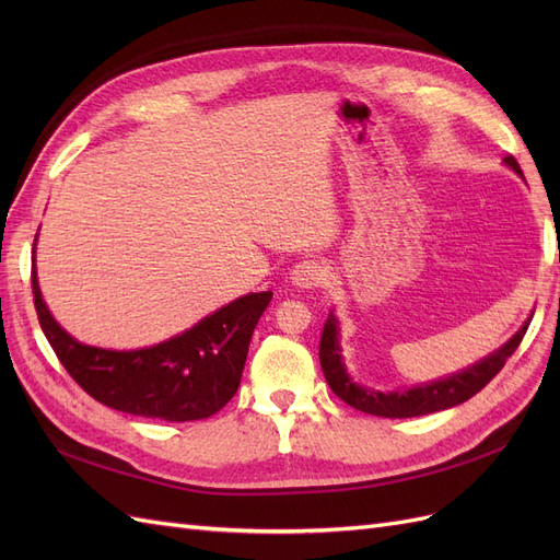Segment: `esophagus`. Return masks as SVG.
Wrapping results in <instances>:
<instances>
[{"label": "esophagus", "instance_id": "34e87169", "mask_svg": "<svg viewBox=\"0 0 560 560\" xmlns=\"http://www.w3.org/2000/svg\"><path fill=\"white\" fill-rule=\"evenodd\" d=\"M329 280V266L319 259H303L292 268V282L299 290H317Z\"/></svg>", "mask_w": 560, "mask_h": 560}]
</instances>
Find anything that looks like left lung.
<instances>
[{
    "label": "left lung",
    "mask_w": 560,
    "mask_h": 560,
    "mask_svg": "<svg viewBox=\"0 0 560 560\" xmlns=\"http://www.w3.org/2000/svg\"><path fill=\"white\" fill-rule=\"evenodd\" d=\"M504 163L523 177L514 156H506ZM528 325L530 322H525L510 341L493 354H488L486 360L477 362L465 371H457V374L448 378L434 381L428 385H418L411 389H399V393H378V389L358 385L348 376L341 360V346H338V319L334 317V313H329L319 338V364H322V371H325L329 387L334 389V395L341 397L346 404H350L352 409L371 413V416H381V418L428 416V413L444 411V409H451V406L467 401L469 397L477 395L479 389H483L490 381H493L500 374L504 362L512 358L514 350L523 341L525 331H528Z\"/></svg>",
    "instance_id": "obj_1"
}]
</instances>
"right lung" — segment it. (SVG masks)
<instances>
[{
    "mask_svg": "<svg viewBox=\"0 0 560 560\" xmlns=\"http://www.w3.org/2000/svg\"><path fill=\"white\" fill-rule=\"evenodd\" d=\"M39 325L60 364L109 409L186 422L210 418L238 393L249 338L273 292L247 294L200 319L171 341L142 350L83 346L48 313L32 268Z\"/></svg>",
    "mask_w": 560,
    "mask_h": 560,
    "instance_id": "right-lung-1",
    "label": "right lung"
}]
</instances>
